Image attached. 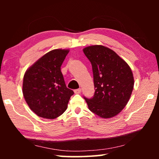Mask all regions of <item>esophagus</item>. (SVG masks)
Segmentation results:
<instances>
[{"label": "esophagus", "instance_id": "34e87169", "mask_svg": "<svg viewBox=\"0 0 159 159\" xmlns=\"http://www.w3.org/2000/svg\"><path fill=\"white\" fill-rule=\"evenodd\" d=\"M80 92H81V89H80V88L74 90V93L76 94H79V93H80Z\"/></svg>", "mask_w": 159, "mask_h": 159}]
</instances>
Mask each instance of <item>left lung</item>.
<instances>
[{
	"label": "left lung",
	"instance_id": "obj_1",
	"mask_svg": "<svg viewBox=\"0 0 159 159\" xmlns=\"http://www.w3.org/2000/svg\"><path fill=\"white\" fill-rule=\"evenodd\" d=\"M83 52L93 67L95 94L84 99L91 111L99 117L115 116L127 104L133 92L134 79L125 61L103 45H92Z\"/></svg>",
	"mask_w": 159,
	"mask_h": 159
}]
</instances>
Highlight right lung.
I'll return each instance as SVG.
<instances>
[{"instance_id":"obj_1","label":"right lung","mask_w":159,"mask_h":159,"mask_svg":"<svg viewBox=\"0 0 159 159\" xmlns=\"http://www.w3.org/2000/svg\"><path fill=\"white\" fill-rule=\"evenodd\" d=\"M69 50L50 51L26 70L22 92L26 103L40 117L54 119L67 109L74 91L66 88L61 66Z\"/></svg>"}]
</instances>
